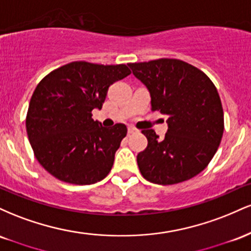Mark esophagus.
<instances>
[{"label":"esophagus","instance_id":"34e87169","mask_svg":"<svg viewBox=\"0 0 251 251\" xmlns=\"http://www.w3.org/2000/svg\"><path fill=\"white\" fill-rule=\"evenodd\" d=\"M127 132H128V134H132V133H135V132H137V129H135L134 127H132V126H129V127L127 128Z\"/></svg>","mask_w":251,"mask_h":251}]
</instances>
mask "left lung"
<instances>
[{"mask_svg":"<svg viewBox=\"0 0 251 251\" xmlns=\"http://www.w3.org/2000/svg\"><path fill=\"white\" fill-rule=\"evenodd\" d=\"M149 89L152 111L168 116L164 139L144 129L148 148L137 163L146 180L171 185L197 176L212 159L224 131L218 92L203 72L177 59L128 63Z\"/></svg>","mask_w":251,"mask_h":251,"instance_id":"1","label":"left lung"}]
</instances>
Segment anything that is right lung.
<instances>
[{"instance_id":"right-lung-1","label":"right lung","mask_w":251,"mask_h":251,"mask_svg":"<svg viewBox=\"0 0 251 251\" xmlns=\"http://www.w3.org/2000/svg\"><path fill=\"white\" fill-rule=\"evenodd\" d=\"M131 74L127 66L85 61L67 63L36 86L25 127L36 159L66 183L89 185L109 174L114 154L127 133L124 124L106 128L92 119L108 87Z\"/></svg>"}]
</instances>
